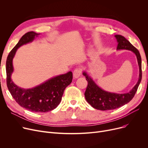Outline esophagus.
Here are the masks:
<instances>
[{"mask_svg":"<svg viewBox=\"0 0 148 148\" xmlns=\"http://www.w3.org/2000/svg\"><path fill=\"white\" fill-rule=\"evenodd\" d=\"M82 74V70L80 68H75L73 71V77L74 79L78 78Z\"/></svg>","mask_w":148,"mask_h":148,"instance_id":"1","label":"esophagus"}]
</instances>
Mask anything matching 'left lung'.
Here are the masks:
<instances>
[{
    "mask_svg": "<svg viewBox=\"0 0 148 148\" xmlns=\"http://www.w3.org/2000/svg\"><path fill=\"white\" fill-rule=\"evenodd\" d=\"M114 36L118 43L117 50H130L136 55L139 66V78L137 84L129 92L125 94H116L105 91L100 88L86 72H83V74L86 77L88 83L84 92L85 98L92 107L97 110H114L129 103L134 97L142 80V59L138 50L124 36L120 35H116Z\"/></svg>",
    "mask_w": 148,
    "mask_h": 148,
    "instance_id": "left-lung-1",
    "label": "left lung"
}]
</instances>
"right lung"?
<instances>
[{
	"label": "right lung",
	"mask_w": 148,
	"mask_h": 148,
	"mask_svg": "<svg viewBox=\"0 0 148 148\" xmlns=\"http://www.w3.org/2000/svg\"><path fill=\"white\" fill-rule=\"evenodd\" d=\"M38 35L40 34L33 31L25 34L10 52L6 62V84L11 95L21 107L31 112L45 113L51 111L59 104L65 88L72 82L73 73L69 71L54 77L31 89H23L14 83L11 77L15 53L20 47L33 41Z\"/></svg>",
	"instance_id": "add662e5"
}]
</instances>
